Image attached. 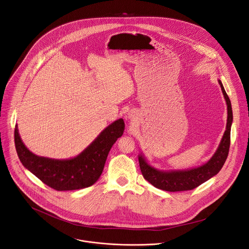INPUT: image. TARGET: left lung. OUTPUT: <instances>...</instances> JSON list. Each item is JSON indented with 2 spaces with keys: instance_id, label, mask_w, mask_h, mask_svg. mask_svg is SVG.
<instances>
[{
  "instance_id": "left-lung-1",
  "label": "left lung",
  "mask_w": 249,
  "mask_h": 249,
  "mask_svg": "<svg viewBox=\"0 0 249 249\" xmlns=\"http://www.w3.org/2000/svg\"><path fill=\"white\" fill-rule=\"evenodd\" d=\"M221 91L227 105V120L225 132L222 136L219 147L212 158L205 163L201 165L185 169V170H169L163 171L159 170L151 165L144 155L140 153L138 155V161L141 173L146 180H148L155 187L168 191V192H178V191H187L192 190L207 181L209 178L217 175L221 171L224 164L230 146V132L231 125L233 122V112L231 102L225 89L219 79Z\"/></svg>"
}]
</instances>
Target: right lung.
Masks as SVG:
<instances>
[{
  "instance_id": "1",
  "label": "right lung",
  "mask_w": 249,
  "mask_h": 249,
  "mask_svg": "<svg viewBox=\"0 0 249 249\" xmlns=\"http://www.w3.org/2000/svg\"><path fill=\"white\" fill-rule=\"evenodd\" d=\"M125 129L119 118L106 127L83 152L68 160L39 157L30 152L15 126V147L22 164L48 186L57 191L83 189L94 184L100 178L112 145Z\"/></svg>"
}]
</instances>
